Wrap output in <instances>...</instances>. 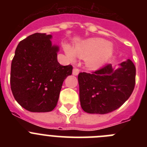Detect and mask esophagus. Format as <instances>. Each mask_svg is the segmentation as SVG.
I'll return each instance as SVG.
<instances>
[{"mask_svg":"<svg viewBox=\"0 0 147 147\" xmlns=\"http://www.w3.org/2000/svg\"><path fill=\"white\" fill-rule=\"evenodd\" d=\"M80 69H78L77 67H74V69H73V75H74V76H77L79 74V73H80Z\"/></svg>","mask_w":147,"mask_h":147,"instance_id":"1","label":"esophagus"}]
</instances>
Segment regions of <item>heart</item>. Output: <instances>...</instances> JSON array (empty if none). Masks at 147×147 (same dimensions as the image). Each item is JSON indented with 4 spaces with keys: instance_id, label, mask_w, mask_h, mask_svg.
Here are the masks:
<instances>
[{
    "instance_id": "heart-1",
    "label": "heart",
    "mask_w": 147,
    "mask_h": 147,
    "mask_svg": "<svg viewBox=\"0 0 147 147\" xmlns=\"http://www.w3.org/2000/svg\"><path fill=\"white\" fill-rule=\"evenodd\" d=\"M63 49L71 62H75L77 57L85 58V65L91 69L103 65L113 54L112 44L102 38L88 39L76 43L74 48L64 43Z\"/></svg>"
}]
</instances>
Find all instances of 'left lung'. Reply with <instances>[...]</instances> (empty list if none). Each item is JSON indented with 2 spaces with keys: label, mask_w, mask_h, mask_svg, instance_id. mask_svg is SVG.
<instances>
[{
  "label": "left lung",
  "mask_w": 147,
  "mask_h": 147,
  "mask_svg": "<svg viewBox=\"0 0 147 147\" xmlns=\"http://www.w3.org/2000/svg\"><path fill=\"white\" fill-rule=\"evenodd\" d=\"M119 65L115 68L107 64L91 74H79L80 104L85 112L108 113L129 98L136 84V67L129 59Z\"/></svg>",
  "instance_id": "8db88e82"
}]
</instances>
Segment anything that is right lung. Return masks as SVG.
Instances as JSON below:
<instances>
[{
    "label": "right lung",
    "mask_w": 147,
    "mask_h": 147,
    "mask_svg": "<svg viewBox=\"0 0 147 147\" xmlns=\"http://www.w3.org/2000/svg\"><path fill=\"white\" fill-rule=\"evenodd\" d=\"M52 35L35 33L20 41L11 65L10 84L18 103L33 113L50 112L57 106L62 83L73 67L57 61Z\"/></svg>",
    "instance_id": "right-lung-1"
}]
</instances>
